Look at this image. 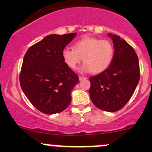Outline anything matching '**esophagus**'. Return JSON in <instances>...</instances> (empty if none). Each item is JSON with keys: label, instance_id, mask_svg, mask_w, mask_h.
Returning <instances> with one entry per match:
<instances>
[{"label": "esophagus", "instance_id": "1", "mask_svg": "<svg viewBox=\"0 0 152 152\" xmlns=\"http://www.w3.org/2000/svg\"><path fill=\"white\" fill-rule=\"evenodd\" d=\"M87 79V78L85 77H82V76H79V80L81 81V80H85Z\"/></svg>", "mask_w": 152, "mask_h": 152}]
</instances>
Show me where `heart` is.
I'll use <instances>...</instances> for the list:
<instances>
[{"mask_svg":"<svg viewBox=\"0 0 152 152\" xmlns=\"http://www.w3.org/2000/svg\"><path fill=\"white\" fill-rule=\"evenodd\" d=\"M114 54V48L108 40L85 36L75 43L73 48L65 47L62 56L66 65L76 69L83 59L82 72L100 73L109 66Z\"/></svg>","mask_w":152,"mask_h":152,"instance_id":"1","label":"heart"}]
</instances>
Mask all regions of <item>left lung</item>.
I'll return each instance as SVG.
<instances>
[{"instance_id":"8db88e82","label":"left lung","mask_w":152,"mask_h":152,"mask_svg":"<svg viewBox=\"0 0 152 152\" xmlns=\"http://www.w3.org/2000/svg\"><path fill=\"white\" fill-rule=\"evenodd\" d=\"M113 43V60L106 70L91 77L89 96L103 110L115 112L130 100L140 80V65L133 48L120 36L108 34Z\"/></svg>"}]
</instances>
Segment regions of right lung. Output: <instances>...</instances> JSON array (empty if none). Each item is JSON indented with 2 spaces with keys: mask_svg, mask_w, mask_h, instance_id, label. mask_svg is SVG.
I'll use <instances>...</instances> for the list:
<instances>
[{
  "mask_svg": "<svg viewBox=\"0 0 152 152\" xmlns=\"http://www.w3.org/2000/svg\"><path fill=\"white\" fill-rule=\"evenodd\" d=\"M77 33L45 37L24 55L20 86L35 108L45 114L58 113L71 102V91L79 82L77 75L66 65L62 51Z\"/></svg>",
  "mask_w": 152,
  "mask_h": 152,
  "instance_id": "1",
  "label": "right lung"
}]
</instances>
